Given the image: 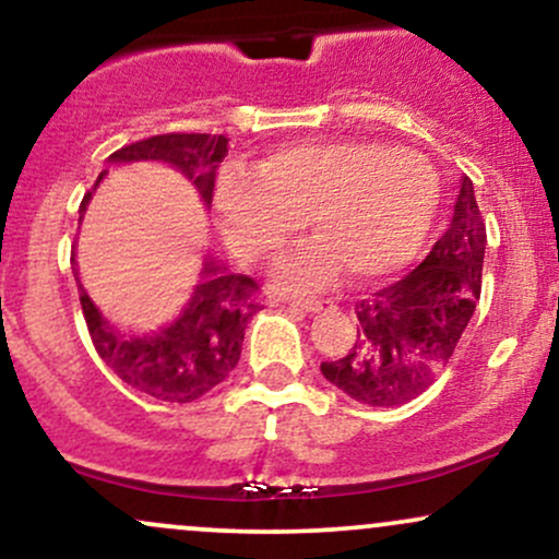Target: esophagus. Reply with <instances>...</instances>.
Returning a JSON list of instances; mask_svg holds the SVG:
<instances>
[{
    "instance_id": "1",
    "label": "esophagus",
    "mask_w": 559,
    "mask_h": 559,
    "mask_svg": "<svg viewBox=\"0 0 559 559\" xmlns=\"http://www.w3.org/2000/svg\"><path fill=\"white\" fill-rule=\"evenodd\" d=\"M288 307H294V310H305V312H318L323 310L325 301L323 299H288Z\"/></svg>"
}]
</instances>
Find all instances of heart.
<instances>
[{
  "label": "heart",
  "instance_id": "obj_1",
  "mask_svg": "<svg viewBox=\"0 0 559 559\" xmlns=\"http://www.w3.org/2000/svg\"><path fill=\"white\" fill-rule=\"evenodd\" d=\"M441 202V176L426 155L370 139L299 141L273 150L258 173L226 170L215 210L243 262L275 260L307 228L320 239L281 262L284 288H320L344 265L383 278L415 260Z\"/></svg>",
  "mask_w": 559,
  "mask_h": 559
}]
</instances>
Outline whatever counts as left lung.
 <instances>
[{"instance_id": "1", "label": "left lung", "mask_w": 559, "mask_h": 559, "mask_svg": "<svg viewBox=\"0 0 559 559\" xmlns=\"http://www.w3.org/2000/svg\"><path fill=\"white\" fill-rule=\"evenodd\" d=\"M486 223L471 178H463L449 228L404 278L355 305L357 338L336 360L320 362L333 386L370 407L420 396L452 360L480 299Z\"/></svg>"}]
</instances>
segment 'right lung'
I'll list each match as a JSON object with an SVG mask.
<instances>
[{"label":"right lung","instance_id":"add662e5","mask_svg":"<svg viewBox=\"0 0 559 559\" xmlns=\"http://www.w3.org/2000/svg\"><path fill=\"white\" fill-rule=\"evenodd\" d=\"M226 155L228 139L223 133H159L126 144L110 159L170 163L194 181L199 194L210 204L215 194V170ZM88 197L92 191L83 197L81 213L86 210ZM79 292L96 355L120 381L159 402H194L226 381L241 357L247 320L262 307L258 281L228 273L213 260L204 262L202 281L181 316L150 336H123L110 329L81 284Z\"/></svg>","mask_w":559,"mask_h":559}]
</instances>
